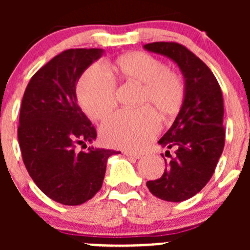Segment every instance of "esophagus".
Returning a JSON list of instances; mask_svg holds the SVG:
<instances>
[{"label": "esophagus", "mask_w": 250, "mask_h": 250, "mask_svg": "<svg viewBox=\"0 0 250 250\" xmlns=\"http://www.w3.org/2000/svg\"><path fill=\"white\" fill-rule=\"evenodd\" d=\"M123 155L128 156V157H134V158H140L141 153H137V152H132V151H123Z\"/></svg>", "instance_id": "1"}]
</instances>
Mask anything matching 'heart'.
Masks as SVG:
<instances>
[{"label":"heart","mask_w":250,"mask_h":250,"mask_svg":"<svg viewBox=\"0 0 250 250\" xmlns=\"http://www.w3.org/2000/svg\"><path fill=\"white\" fill-rule=\"evenodd\" d=\"M115 80L141 85L137 111H123L100 128L102 139L113 147L140 150L157 135L160 120L180 112L186 98V84L178 71L168 69L158 58L145 52H128L107 62ZM81 109L89 118L102 121L115 110L116 88L100 67L89 66L76 87Z\"/></svg>","instance_id":"heart-1"}]
</instances>
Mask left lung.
<instances>
[{
  "instance_id": "obj_1",
  "label": "left lung",
  "mask_w": 250,
  "mask_h": 250,
  "mask_svg": "<svg viewBox=\"0 0 250 250\" xmlns=\"http://www.w3.org/2000/svg\"><path fill=\"white\" fill-rule=\"evenodd\" d=\"M144 48L163 54L180 67L186 98L180 112L158 143L175 148L160 179L146 183L150 192L168 202H183L207 185L225 145L224 99L213 72L191 50L176 42H153ZM163 156V155H162Z\"/></svg>"
}]
</instances>
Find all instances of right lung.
<instances>
[{"mask_svg": "<svg viewBox=\"0 0 250 250\" xmlns=\"http://www.w3.org/2000/svg\"><path fill=\"white\" fill-rule=\"evenodd\" d=\"M103 49L76 48L55 55L30 80L19 115L22 161L40 190L58 203L78 206L102 188L116 151L87 147L97 130L77 104L76 83Z\"/></svg>", "mask_w": 250, "mask_h": 250, "instance_id": "right-lung-1", "label": "right lung"}]
</instances>
